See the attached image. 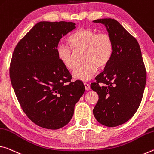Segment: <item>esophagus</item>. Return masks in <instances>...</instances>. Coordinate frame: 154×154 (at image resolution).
I'll return each mask as SVG.
<instances>
[{
	"label": "esophagus",
	"instance_id": "1",
	"mask_svg": "<svg viewBox=\"0 0 154 154\" xmlns=\"http://www.w3.org/2000/svg\"><path fill=\"white\" fill-rule=\"evenodd\" d=\"M84 85H85V89L87 91H89L90 89V85L89 84H88V83L85 82L84 83Z\"/></svg>",
	"mask_w": 154,
	"mask_h": 154
}]
</instances>
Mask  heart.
<instances>
[{
    "label": "heart",
    "mask_w": 154,
    "mask_h": 154,
    "mask_svg": "<svg viewBox=\"0 0 154 154\" xmlns=\"http://www.w3.org/2000/svg\"><path fill=\"white\" fill-rule=\"evenodd\" d=\"M67 40L71 47L61 43L57 48L58 59L66 69H74V52L85 50L82 59L85 63L75 68L72 74L76 80H89L97 73V68L104 69L112 57L114 44L111 36L106 32H97L92 29H80Z\"/></svg>",
    "instance_id": "obj_1"
}]
</instances>
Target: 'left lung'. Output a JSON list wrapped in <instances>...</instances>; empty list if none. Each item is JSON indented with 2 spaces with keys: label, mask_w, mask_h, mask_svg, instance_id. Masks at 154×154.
Wrapping results in <instances>:
<instances>
[{
  "label": "left lung",
  "mask_w": 154,
  "mask_h": 154,
  "mask_svg": "<svg viewBox=\"0 0 154 154\" xmlns=\"http://www.w3.org/2000/svg\"><path fill=\"white\" fill-rule=\"evenodd\" d=\"M106 27L114 44L111 60L91 87L99 96L93 110L95 119L108 127L122 125L132 118L142 100L147 74L137 40L117 20L93 21Z\"/></svg>",
  "instance_id": "obj_1"
}]
</instances>
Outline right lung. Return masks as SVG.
<instances>
[{
  "mask_svg": "<svg viewBox=\"0 0 154 154\" xmlns=\"http://www.w3.org/2000/svg\"><path fill=\"white\" fill-rule=\"evenodd\" d=\"M74 29V22H38L12 55L10 80L20 106L32 122L46 129H59L70 122L85 90L81 81L71 82L57 54L60 39Z\"/></svg>",
  "mask_w": 154,
  "mask_h": 154,
  "instance_id": "obj_1",
  "label": "right lung"
}]
</instances>
